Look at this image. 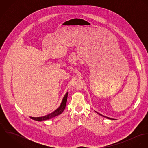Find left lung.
<instances>
[{
	"mask_svg": "<svg viewBox=\"0 0 148 148\" xmlns=\"http://www.w3.org/2000/svg\"><path fill=\"white\" fill-rule=\"evenodd\" d=\"M98 114H99V115H100V116H103V117H106V118H107V119H110V120H116L115 119H112V118H109V117H106L105 116H103V115H102L101 114H100V113H98V112H97L96 111H95Z\"/></svg>",
	"mask_w": 148,
	"mask_h": 148,
	"instance_id": "left-lung-1",
	"label": "left lung"
}]
</instances>
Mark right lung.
Returning <instances> with one entry per match:
<instances>
[{
  "label": "right lung",
  "mask_w": 148,
  "mask_h": 148,
  "mask_svg": "<svg viewBox=\"0 0 148 148\" xmlns=\"http://www.w3.org/2000/svg\"><path fill=\"white\" fill-rule=\"evenodd\" d=\"M67 97H68V92L66 93V94L64 95L63 100L62 101V103L60 104V106H59V107L56 109L55 111H53V112L42 116V117H30L31 119H33L35 121H44V120H49L51 118L55 117L60 114L62 113V112H63L65 106H66V101H67Z\"/></svg>",
  "instance_id": "right-lung-1"
}]
</instances>
